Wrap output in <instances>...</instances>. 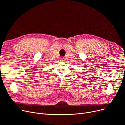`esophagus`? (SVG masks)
Segmentation results:
<instances>
[{
    "instance_id": "esophagus-1",
    "label": "esophagus",
    "mask_w": 125,
    "mask_h": 125,
    "mask_svg": "<svg viewBox=\"0 0 125 125\" xmlns=\"http://www.w3.org/2000/svg\"><path fill=\"white\" fill-rule=\"evenodd\" d=\"M60 60H61V61H65V58H64V57H61V58H60Z\"/></svg>"
}]
</instances>
